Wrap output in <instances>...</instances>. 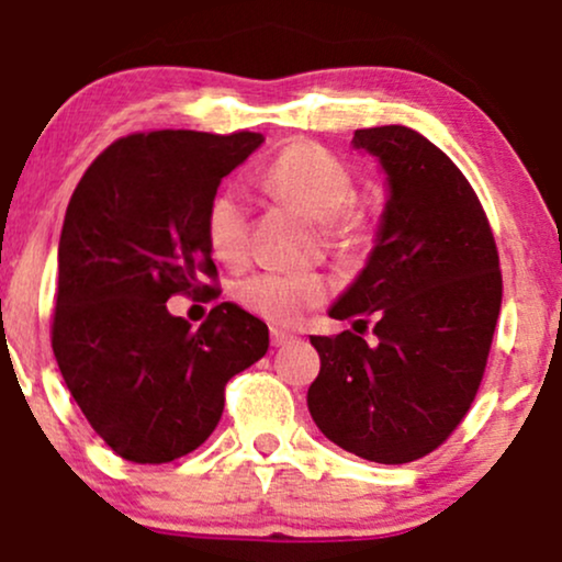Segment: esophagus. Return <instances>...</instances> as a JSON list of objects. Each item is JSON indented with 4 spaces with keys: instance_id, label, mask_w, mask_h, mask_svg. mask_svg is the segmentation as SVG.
Segmentation results:
<instances>
[{
    "instance_id": "esophagus-1",
    "label": "esophagus",
    "mask_w": 562,
    "mask_h": 562,
    "mask_svg": "<svg viewBox=\"0 0 562 562\" xmlns=\"http://www.w3.org/2000/svg\"><path fill=\"white\" fill-rule=\"evenodd\" d=\"M293 340V335L288 330H280V327H272V346H285Z\"/></svg>"
}]
</instances>
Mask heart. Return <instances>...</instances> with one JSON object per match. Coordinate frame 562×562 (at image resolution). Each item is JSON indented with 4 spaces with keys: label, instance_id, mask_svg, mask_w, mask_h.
<instances>
[{
    "label": "heart",
    "instance_id": "obj_1",
    "mask_svg": "<svg viewBox=\"0 0 562 562\" xmlns=\"http://www.w3.org/2000/svg\"><path fill=\"white\" fill-rule=\"evenodd\" d=\"M263 187L285 200L303 216L322 222L333 248H353L364 235V222L351 211L353 179L344 166L308 142L282 150L267 173ZM205 240L218 261L237 267L248 254V211L240 192L222 190L205 209ZM327 280L319 274H254L240 282L237 299L263 319L293 325L308 308L325 301Z\"/></svg>",
    "mask_w": 562,
    "mask_h": 562
}]
</instances>
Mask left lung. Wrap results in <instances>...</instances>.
<instances>
[{"label": "left lung", "mask_w": 562, "mask_h": 562, "mask_svg": "<svg viewBox=\"0 0 562 562\" xmlns=\"http://www.w3.org/2000/svg\"><path fill=\"white\" fill-rule=\"evenodd\" d=\"M351 145L378 160L385 203L362 272L327 312L353 333L312 335L322 367L306 404L340 449L402 465L441 447L473 404L502 306L499 256L473 187L434 142L375 126Z\"/></svg>", "instance_id": "left-lung-1"}]
</instances>
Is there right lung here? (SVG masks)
Masks as SVG:
<instances>
[{"instance_id":"obj_1","label":"right lung","mask_w":562,"mask_h":562,"mask_svg":"<svg viewBox=\"0 0 562 562\" xmlns=\"http://www.w3.org/2000/svg\"><path fill=\"white\" fill-rule=\"evenodd\" d=\"M261 134H132L89 166L57 248L53 351L70 396L128 462L190 454L222 420L224 385L267 353L269 330L224 301L190 330L166 301L216 274L205 209Z\"/></svg>"}]
</instances>
